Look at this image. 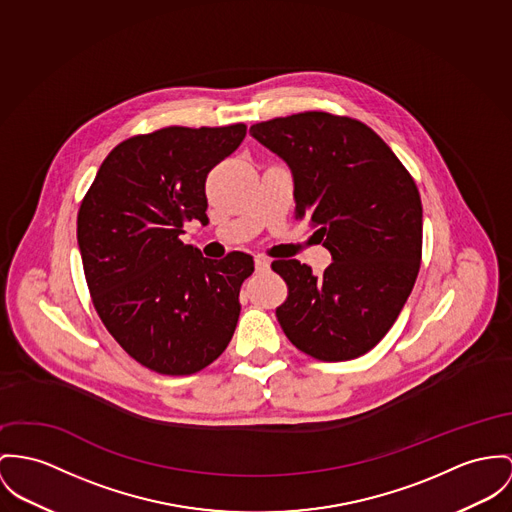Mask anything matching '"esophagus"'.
Returning <instances> with one entry per match:
<instances>
[{"label":"esophagus","mask_w":512,"mask_h":512,"mask_svg":"<svg viewBox=\"0 0 512 512\" xmlns=\"http://www.w3.org/2000/svg\"><path fill=\"white\" fill-rule=\"evenodd\" d=\"M271 269V261L265 257H255V271L257 273H267Z\"/></svg>","instance_id":"34e87169"}]
</instances>
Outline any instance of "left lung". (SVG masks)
<instances>
[{"instance_id":"left-lung-1","label":"left lung","mask_w":512,"mask_h":512,"mask_svg":"<svg viewBox=\"0 0 512 512\" xmlns=\"http://www.w3.org/2000/svg\"><path fill=\"white\" fill-rule=\"evenodd\" d=\"M249 134L294 175L296 220H308L333 263L315 276L273 261L288 286L276 319L302 353L339 362L374 349L405 306L421 267L419 189L364 122L321 111L257 122Z\"/></svg>"}]
</instances>
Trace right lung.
I'll return each instance as SVG.
<instances>
[{"label": "right lung", "instance_id": "1", "mask_svg": "<svg viewBox=\"0 0 512 512\" xmlns=\"http://www.w3.org/2000/svg\"><path fill=\"white\" fill-rule=\"evenodd\" d=\"M245 124L167 126L138 134L101 163L81 200L78 245L93 306L142 366L191 376L226 351L253 257L206 259L181 241L206 216V177L234 154Z\"/></svg>", "mask_w": 512, "mask_h": 512}]
</instances>
